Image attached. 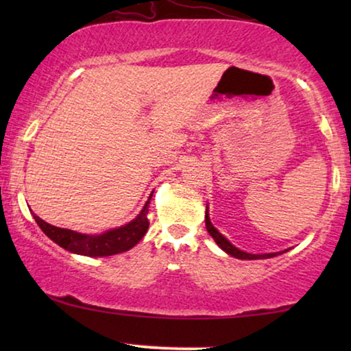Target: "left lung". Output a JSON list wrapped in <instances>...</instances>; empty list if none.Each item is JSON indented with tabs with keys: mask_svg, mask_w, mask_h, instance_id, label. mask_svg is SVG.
<instances>
[{
	"mask_svg": "<svg viewBox=\"0 0 351 351\" xmlns=\"http://www.w3.org/2000/svg\"><path fill=\"white\" fill-rule=\"evenodd\" d=\"M204 220H206V230H208L210 237L214 238V241L217 243V246L222 249V251L227 252L228 256H232V257L241 258V261H258V258L276 257V256H280V254H285L287 251V249H286V251L268 252V254H249V252H244V251H241V249H238L237 246H233V244L230 243L228 239L225 238L223 234L220 233L217 228L214 227L213 222H210V219H209V208H208V206H206V217H204Z\"/></svg>",
	"mask_w": 351,
	"mask_h": 351,
	"instance_id": "left-lung-1",
	"label": "left lung"
}]
</instances>
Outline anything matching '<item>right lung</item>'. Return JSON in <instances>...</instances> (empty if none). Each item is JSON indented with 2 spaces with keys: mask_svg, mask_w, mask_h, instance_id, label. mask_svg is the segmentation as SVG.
<instances>
[{
  "mask_svg": "<svg viewBox=\"0 0 351 351\" xmlns=\"http://www.w3.org/2000/svg\"><path fill=\"white\" fill-rule=\"evenodd\" d=\"M152 195L148 196L145 206L136 219H132L129 223H124L118 228L107 230L100 234H86L78 233L69 228L54 227V225L45 222V220L33 214V219L36 220L38 227L43 230V233L47 238H51L56 244L64 247L65 251L80 254L86 257H108L114 254L126 252L132 249L141 239L145 237L148 230V206H150Z\"/></svg>",
  "mask_w": 351,
  "mask_h": 351,
  "instance_id": "add662e5",
  "label": "right lung"
}]
</instances>
